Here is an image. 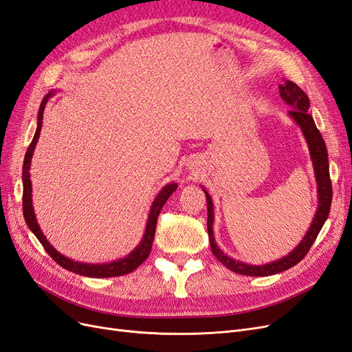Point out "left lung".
Returning a JSON list of instances; mask_svg holds the SVG:
<instances>
[{
	"instance_id": "left-lung-1",
	"label": "left lung",
	"mask_w": 352,
	"mask_h": 352,
	"mask_svg": "<svg viewBox=\"0 0 352 352\" xmlns=\"http://www.w3.org/2000/svg\"><path fill=\"white\" fill-rule=\"evenodd\" d=\"M280 96L288 106H292L289 116H292L300 125L302 134H305V137L307 140L310 154H311V160L314 164V172H316L319 208L316 211V215H314V220L309 228L307 234L292 253L287 254L285 258H283L280 261H275L272 263L254 266V265H246L243 262H239V261L228 258L227 254H224L220 249H218L215 240H214V233H212V221H214L212 201L208 195V192L204 189L205 197H207V208H208L207 227H208V237H210L211 250L215 254V258L220 261L226 266V268H228L233 272L241 274V275L266 276V275H274L278 272H283L288 268H293L294 265H297L309 253L310 248L313 246L314 240H316V237H318V234L322 230L326 218H328L329 211H331L332 182H331V176H329L328 151H326V145L322 138V134L316 128V125H314V120H313L311 115L309 113V107H310L309 98L306 96V93L302 91L293 81H285L284 84H280Z\"/></svg>"
}]
</instances>
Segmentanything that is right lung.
Returning a JSON list of instances; mask_svg holds the SVG:
<instances>
[{
	"label": "right lung",
	"instance_id": "1",
	"mask_svg": "<svg viewBox=\"0 0 352 352\" xmlns=\"http://www.w3.org/2000/svg\"><path fill=\"white\" fill-rule=\"evenodd\" d=\"M52 96V91L47 93V96H45V99L41 103L39 107V115H38V128H36L34 137L29 145V148L26 151V155H24V162H23V215L24 220H26V224L29 226V228L34 233V236L38 237V240L42 243V246L45 248V250L47 252V254L59 265L65 268L67 271L76 272L78 275H84V276H94V278H109V276H119V275H125L129 274L134 270H137L138 266L148 258V254L151 252V246H153V240H154V234H155V226H157V218H159V214L163 208V205L166 204V201L168 199V197L177 189L176 184H170L164 186L159 195H157L155 201L153 202V207L148 215V221H147V228H145L144 233V239L141 240V243L138 245V248L129 253L126 258L112 262V263H103V265H90V263H80V262H74L71 261L63 254L58 253L51 245L50 241L46 240V237L43 236V233L41 232V228L38 226V221H36V217L33 212V205H32V182H30V176H29V168H30V160L32 155L36 147V142L39 140L41 135V129H42V119H43V111H45V104Z\"/></svg>",
	"mask_w": 352,
	"mask_h": 352
}]
</instances>
